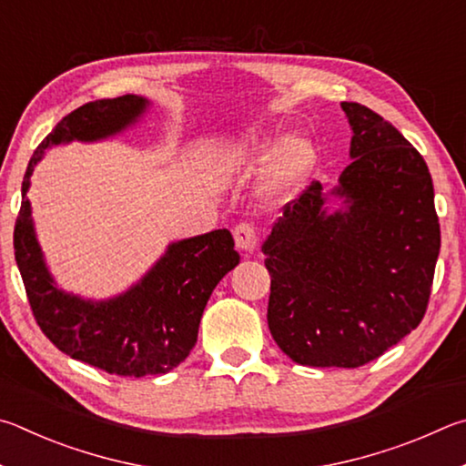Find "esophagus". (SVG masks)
Returning <instances> with one entry per match:
<instances>
[{
    "mask_svg": "<svg viewBox=\"0 0 466 466\" xmlns=\"http://www.w3.org/2000/svg\"><path fill=\"white\" fill-rule=\"evenodd\" d=\"M235 243H238V248L241 251H246V254H251V251L256 249L258 246V238H256V227L251 223H239L235 227Z\"/></svg>",
    "mask_w": 466,
    "mask_h": 466,
    "instance_id": "1",
    "label": "esophagus"
}]
</instances>
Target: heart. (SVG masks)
Returning a JSON list of instances; mask_svg holds the SVG:
<instances>
[{
	"label": "heart",
	"mask_w": 466,
	"mask_h": 466,
	"mask_svg": "<svg viewBox=\"0 0 466 466\" xmlns=\"http://www.w3.org/2000/svg\"><path fill=\"white\" fill-rule=\"evenodd\" d=\"M246 149L254 151L259 161L272 159L274 155L279 156L274 167V190L279 194H287L297 190V187L307 182V177L313 174L317 167V149L311 141L307 138H290V141L282 147V141L276 137H264V135H248L243 138Z\"/></svg>",
	"instance_id": "1"
}]
</instances>
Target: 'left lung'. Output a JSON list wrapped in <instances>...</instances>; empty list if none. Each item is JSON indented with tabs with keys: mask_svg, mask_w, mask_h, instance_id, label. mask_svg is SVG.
<instances>
[{
	"mask_svg": "<svg viewBox=\"0 0 466 466\" xmlns=\"http://www.w3.org/2000/svg\"><path fill=\"white\" fill-rule=\"evenodd\" d=\"M352 163L329 194L319 182L284 207L264 241L268 328L290 360L358 369L426 315L440 223L420 151L380 114L341 102ZM342 208L329 213L327 200Z\"/></svg>",
	"mask_w": 466,
	"mask_h": 466,
	"instance_id": "1",
	"label": "left lung"
}]
</instances>
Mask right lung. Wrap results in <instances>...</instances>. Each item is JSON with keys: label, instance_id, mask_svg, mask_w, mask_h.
I'll use <instances>...</instances> for the list:
<instances>
[{"label": "right lung", "instance_id": "1", "mask_svg": "<svg viewBox=\"0 0 466 466\" xmlns=\"http://www.w3.org/2000/svg\"><path fill=\"white\" fill-rule=\"evenodd\" d=\"M147 106L145 97L127 94L87 102L67 114L32 155L14 228L15 264L45 336L79 362L135 379L166 374L190 354L212 290L239 264L231 233L217 228L171 243L135 287L108 300H86L55 284L36 241L26 192L32 171L46 149L118 135L141 118Z\"/></svg>", "mask_w": 466, "mask_h": 466}]
</instances>
